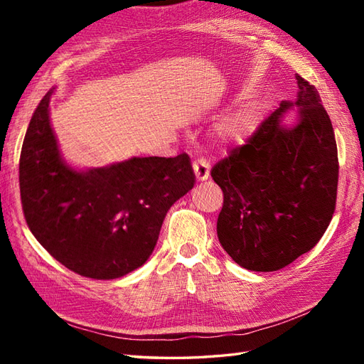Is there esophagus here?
<instances>
[{
    "mask_svg": "<svg viewBox=\"0 0 364 364\" xmlns=\"http://www.w3.org/2000/svg\"><path fill=\"white\" fill-rule=\"evenodd\" d=\"M192 167H194V173L198 181H205L210 178V164L205 159H196Z\"/></svg>",
    "mask_w": 364,
    "mask_h": 364,
    "instance_id": "esophagus-1",
    "label": "esophagus"
}]
</instances>
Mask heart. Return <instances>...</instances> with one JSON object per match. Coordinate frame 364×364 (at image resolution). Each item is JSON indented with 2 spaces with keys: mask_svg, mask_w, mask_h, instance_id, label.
I'll list each match as a JSON object with an SVG mask.
<instances>
[{
  "mask_svg": "<svg viewBox=\"0 0 364 364\" xmlns=\"http://www.w3.org/2000/svg\"><path fill=\"white\" fill-rule=\"evenodd\" d=\"M258 127V117L253 107L241 106L227 112L215 123V134L225 144H242Z\"/></svg>",
  "mask_w": 364,
  "mask_h": 364,
  "instance_id": "heart-1",
  "label": "heart"
}]
</instances>
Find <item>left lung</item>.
<instances>
[{"label": "left lung", "mask_w": 364, "mask_h": 364, "mask_svg": "<svg viewBox=\"0 0 364 364\" xmlns=\"http://www.w3.org/2000/svg\"><path fill=\"white\" fill-rule=\"evenodd\" d=\"M296 102L261 123L211 170L223 192L218 237L235 262L255 272H274L310 252L333 218L338 149L333 127L314 86L296 75ZM296 105L298 123L281 125Z\"/></svg>", "instance_id": "1"}]
</instances>
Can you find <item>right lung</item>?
<instances>
[{
    "instance_id": "obj_1",
    "label": "right lung",
    "mask_w": 364,
    "mask_h": 364,
    "mask_svg": "<svg viewBox=\"0 0 364 364\" xmlns=\"http://www.w3.org/2000/svg\"><path fill=\"white\" fill-rule=\"evenodd\" d=\"M46 94L20 154V196L31 233L75 274L114 280L149 259L167 211L194 188L186 153L131 158L86 172L67 166L50 123Z\"/></svg>"
}]
</instances>
